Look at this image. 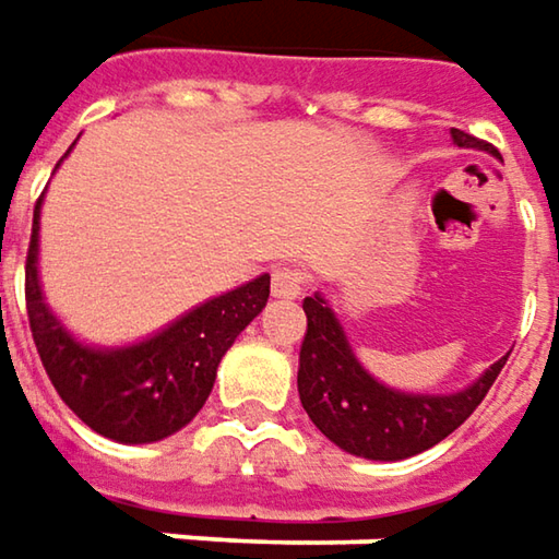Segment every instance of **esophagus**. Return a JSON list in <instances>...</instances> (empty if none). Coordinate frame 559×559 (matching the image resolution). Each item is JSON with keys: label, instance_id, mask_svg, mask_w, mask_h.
Returning a JSON list of instances; mask_svg holds the SVG:
<instances>
[{"label": "esophagus", "instance_id": "obj_1", "mask_svg": "<svg viewBox=\"0 0 559 559\" xmlns=\"http://www.w3.org/2000/svg\"><path fill=\"white\" fill-rule=\"evenodd\" d=\"M306 287V272L300 265H278L275 272H272V294L281 297V300H294V297H300Z\"/></svg>", "mask_w": 559, "mask_h": 559}]
</instances>
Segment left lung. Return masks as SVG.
Returning <instances> with one entry per match:
<instances>
[{"mask_svg":"<svg viewBox=\"0 0 559 559\" xmlns=\"http://www.w3.org/2000/svg\"><path fill=\"white\" fill-rule=\"evenodd\" d=\"M450 134L456 146L491 150L485 140L466 131L453 128ZM304 312L306 334L297 369L300 403L328 441L366 460H406L444 441L473 416L507 362V356L498 359L473 388L450 397L401 394L378 384L356 362L334 312L319 294L306 297Z\"/></svg>","mask_w":559,"mask_h":559,"instance_id":"8db88e82","label":"left lung"}]
</instances>
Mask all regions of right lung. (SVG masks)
Returning <instances> with one entry per match:
<instances>
[{
  "mask_svg": "<svg viewBox=\"0 0 559 559\" xmlns=\"http://www.w3.org/2000/svg\"><path fill=\"white\" fill-rule=\"evenodd\" d=\"M39 200L24 265L27 322L43 369L68 409L121 444H150L190 423L215 384V369L237 334L269 300V275L197 306L156 337L124 350L78 344L46 309L37 281Z\"/></svg>",
  "mask_w": 559,
  "mask_h": 559,
  "instance_id": "obj_1",
  "label": "right lung"
}]
</instances>
